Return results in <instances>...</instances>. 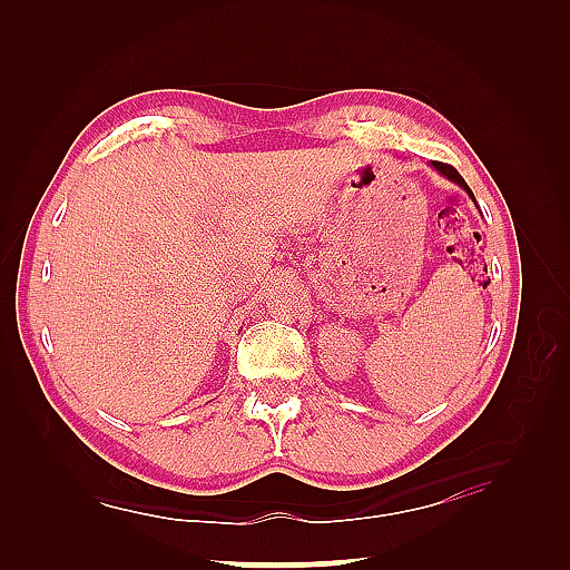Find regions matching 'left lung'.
<instances>
[{
    "mask_svg": "<svg viewBox=\"0 0 570 570\" xmlns=\"http://www.w3.org/2000/svg\"><path fill=\"white\" fill-rule=\"evenodd\" d=\"M433 168H435V171H441L445 178H451L453 180V184H458L460 188H465L468 193H470V198L472 200H475V196H472V190L468 188V184H465V178L463 176H460L458 171H455V168L451 166V164H443V161H433Z\"/></svg>",
    "mask_w": 570,
    "mask_h": 570,
    "instance_id": "obj_1",
    "label": "left lung"
}]
</instances>
